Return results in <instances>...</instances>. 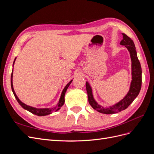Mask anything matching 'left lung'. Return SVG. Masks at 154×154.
<instances>
[{
  "label": "left lung",
  "instance_id": "8db88e82",
  "mask_svg": "<svg viewBox=\"0 0 154 154\" xmlns=\"http://www.w3.org/2000/svg\"><path fill=\"white\" fill-rule=\"evenodd\" d=\"M122 35L123 38L121 41L120 44L127 48L129 51L132 62V82L130 83V89L127 95L118 103L112 106H110L108 108H104L103 106L100 105L95 101L94 97H93L92 88L89 83L87 82L86 89L88 95V103L93 109L98 111L100 113L105 114H115L126 109L136 99L141 88L142 71L140 62L137 58L136 47H135L133 40L130 37L124 33H122Z\"/></svg>",
  "mask_w": 154,
  "mask_h": 154
}]
</instances>
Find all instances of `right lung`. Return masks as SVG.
Segmentation results:
<instances>
[{"label":"right lung","mask_w":154,"mask_h":154,"mask_svg":"<svg viewBox=\"0 0 154 154\" xmlns=\"http://www.w3.org/2000/svg\"><path fill=\"white\" fill-rule=\"evenodd\" d=\"M17 58H15V60H14L13 62V65H14V63H15V61L16 60ZM13 72L11 73V89H12V91L13 92V94L14 96H15V98L17 99V101L18 102V103H19L20 105V106L22 107L23 109H24L25 110H28L29 112H31L32 114H34L35 115H37L38 116H47V115H49L50 114H51L53 112H57V110H58L61 107L63 106V105L64 104V102H65V94H66V92L67 91V89L68 88L69 86L70 85V84H71L72 80L70 81L67 85L65 87V88H63V90L62 92V94H61V96H60V98L59 100V101L58 103L57 104V105L55 107H53V108H46V109H37V108H35V107H32V106H29V105H26L25 103H22V102L18 99V97H17L16 93L15 92V91H14V88H13Z\"/></svg>","instance_id":"1"}]
</instances>
